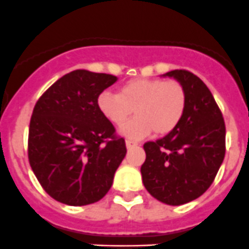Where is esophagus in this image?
Returning <instances> with one entry per match:
<instances>
[{"label": "esophagus", "mask_w": 249, "mask_h": 249, "mask_svg": "<svg viewBox=\"0 0 249 249\" xmlns=\"http://www.w3.org/2000/svg\"><path fill=\"white\" fill-rule=\"evenodd\" d=\"M125 144H126V147H127V148H131V147H135V146H137V143H136V142H134V141H130V140H126V141H125Z\"/></svg>", "instance_id": "34e87169"}]
</instances>
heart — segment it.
I'll return each instance as SVG.
<instances>
[{
  "label": "heart",
  "instance_id": "obj_1",
  "mask_svg": "<svg viewBox=\"0 0 249 249\" xmlns=\"http://www.w3.org/2000/svg\"><path fill=\"white\" fill-rule=\"evenodd\" d=\"M98 109L114 126L120 127L137 114L123 129L126 136L141 139L154 131L158 136L170 134L182 120L187 95L182 84L163 79H132L120 86L119 92L105 91L98 96Z\"/></svg>",
  "mask_w": 249,
  "mask_h": 249
}]
</instances>
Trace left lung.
<instances>
[{
    "mask_svg": "<svg viewBox=\"0 0 249 249\" xmlns=\"http://www.w3.org/2000/svg\"><path fill=\"white\" fill-rule=\"evenodd\" d=\"M182 84L185 114L174 131L143 144L141 166L147 191L170 206L198 198L213 183L225 157V122L206 84L194 73L176 69L164 74Z\"/></svg>",
    "mask_w": 249,
    "mask_h": 249,
    "instance_id": "left-lung-1",
    "label": "left lung"
}]
</instances>
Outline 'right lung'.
<instances>
[{
    "label": "right lung",
    "mask_w": 249,
    "mask_h": 249,
    "mask_svg": "<svg viewBox=\"0 0 249 249\" xmlns=\"http://www.w3.org/2000/svg\"><path fill=\"white\" fill-rule=\"evenodd\" d=\"M117 80L78 69L58 79L34 107L29 163L42 189L60 203L86 206L103 198L126 154L125 140L97 105Z\"/></svg>",
    "instance_id": "obj_1"
}]
</instances>
